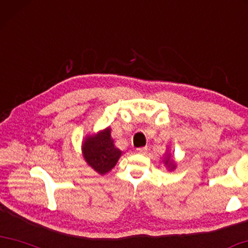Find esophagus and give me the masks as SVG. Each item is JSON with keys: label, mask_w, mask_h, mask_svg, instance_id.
<instances>
[{"label": "esophagus", "mask_w": 248, "mask_h": 248, "mask_svg": "<svg viewBox=\"0 0 248 248\" xmlns=\"http://www.w3.org/2000/svg\"><path fill=\"white\" fill-rule=\"evenodd\" d=\"M137 152L141 153V155H144V153L148 152V147H141L137 149Z\"/></svg>", "instance_id": "esophagus-1"}]
</instances>
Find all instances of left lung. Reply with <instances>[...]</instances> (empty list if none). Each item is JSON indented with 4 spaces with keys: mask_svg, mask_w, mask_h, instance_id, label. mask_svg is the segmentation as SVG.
Instances as JSON below:
<instances>
[{
    "mask_svg": "<svg viewBox=\"0 0 248 248\" xmlns=\"http://www.w3.org/2000/svg\"><path fill=\"white\" fill-rule=\"evenodd\" d=\"M169 160H170V159H169V158L166 160V164H168V163H169Z\"/></svg>",
    "mask_w": 248,
    "mask_h": 248,
    "instance_id": "left-lung-1",
    "label": "left lung"
}]
</instances>
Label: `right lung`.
<instances>
[{
  "label": "right lung",
  "mask_w": 248,
  "mask_h": 248,
  "mask_svg": "<svg viewBox=\"0 0 248 248\" xmlns=\"http://www.w3.org/2000/svg\"><path fill=\"white\" fill-rule=\"evenodd\" d=\"M82 152L89 166L100 174L111 170L121 155V151L113 144L109 128L86 140Z\"/></svg>",
  "instance_id": "add662e5"
}]
</instances>
